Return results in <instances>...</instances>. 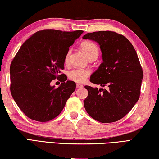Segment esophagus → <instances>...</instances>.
Returning a JSON list of instances; mask_svg holds the SVG:
<instances>
[{
    "label": "esophagus",
    "instance_id": "1",
    "mask_svg": "<svg viewBox=\"0 0 159 159\" xmlns=\"http://www.w3.org/2000/svg\"><path fill=\"white\" fill-rule=\"evenodd\" d=\"M83 85H81V84H79V83H77L76 84V88H83Z\"/></svg>",
    "mask_w": 159,
    "mask_h": 159
}]
</instances>
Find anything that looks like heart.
<instances>
[{"label": "heart", "mask_w": 159, "mask_h": 159, "mask_svg": "<svg viewBox=\"0 0 159 159\" xmlns=\"http://www.w3.org/2000/svg\"><path fill=\"white\" fill-rule=\"evenodd\" d=\"M80 47H81L83 52L85 53L89 60H95L98 57L99 55V48L98 45L95 44V43L89 41H85L81 43L80 44ZM71 50H69L67 51L65 56L64 58V62L65 64H69V58L70 55H71ZM90 75V70L85 69H73L71 71H69L68 73V77L69 79L78 83H81L85 81V80L88 79Z\"/></svg>", "instance_id": "1"}]
</instances>
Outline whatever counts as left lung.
Masks as SVG:
<instances>
[{
  "instance_id": "1",
  "label": "left lung",
  "mask_w": 159,
  "mask_h": 159,
  "mask_svg": "<svg viewBox=\"0 0 159 159\" xmlns=\"http://www.w3.org/2000/svg\"><path fill=\"white\" fill-rule=\"evenodd\" d=\"M84 39L98 42L102 62L90 82L107 89L85 85L88 91L84 107L91 117L101 123H112L130 112L140 95L143 71L131 43L121 34L104 31L88 33Z\"/></svg>"
}]
</instances>
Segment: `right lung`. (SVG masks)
Returning <instances> with one entry per match:
<instances>
[{
    "label": "right lung",
    "mask_w": 159,
    "mask_h": 159,
    "mask_svg": "<svg viewBox=\"0 0 159 159\" xmlns=\"http://www.w3.org/2000/svg\"><path fill=\"white\" fill-rule=\"evenodd\" d=\"M83 33L44 29L32 35L18 50L10 67V92L28 118L47 122L62 111L76 89V83L61 74L64 58ZM56 78L62 82L58 88L50 85Z\"/></svg>",
    "instance_id": "obj_1"
}]
</instances>
